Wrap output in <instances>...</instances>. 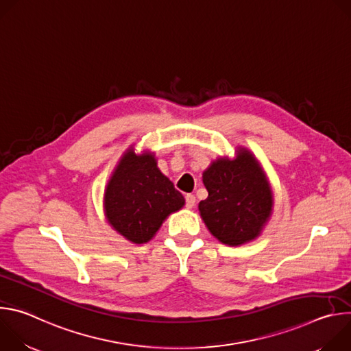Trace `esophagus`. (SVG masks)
<instances>
[{
	"label": "esophagus",
	"instance_id": "34e87169",
	"mask_svg": "<svg viewBox=\"0 0 351 351\" xmlns=\"http://www.w3.org/2000/svg\"><path fill=\"white\" fill-rule=\"evenodd\" d=\"M195 206V197L193 194H187L186 195V207L190 210Z\"/></svg>",
	"mask_w": 351,
	"mask_h": 351
}]
</instances>
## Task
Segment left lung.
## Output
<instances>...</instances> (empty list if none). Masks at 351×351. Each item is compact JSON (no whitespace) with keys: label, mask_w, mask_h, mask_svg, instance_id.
Listing matches in <instances>:
<instances>
[{"label":"left lung","mask_w":351,"mask_h":351,"mask_svg":"<svg viewBox=\"0 0 351 351\" xmlns=\"http://www.w3.org/2000/svg\"><path fill=\"white\" fill-rule=\"evenodd\" d=\"M208 197L198 211L210 233L228 245L256 240L271 219L274 194L267 173L245 147L234 157H219L203 172Z\"/></svg>","instance_id":"1"}]
</instances>
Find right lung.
Returning <instances> with one entry per match:
<instances>
[{
  "label": "right lung",
  "instance_id": "obj_1",
  "mask_svg": "<svg viewBox=\"0 0 351 351\" xmlns=\"http://www.w3.org/2000/svg\"><path fill=\"white\" fill-rule=\"evenodd\" d=\"M184 206V197L157 167L156 154H122L104 191V214L110 226L134 244L152 240L164 221Z\"/></svg>",
  "mask_w": 351,
  "mask_h": 351
}]
</instances>
